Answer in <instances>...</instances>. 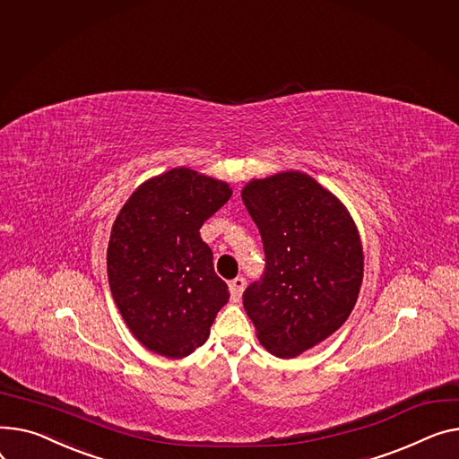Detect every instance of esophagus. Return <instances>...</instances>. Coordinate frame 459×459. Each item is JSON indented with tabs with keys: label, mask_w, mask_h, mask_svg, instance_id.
<instances>
[{
	"label": "esophagus",
	"mask_w": 459,
	"mask_h": 459,
	"mask_svg": "<svg viewBox=\"0 0 459 459\" xmlns=\"http://www.w3.org/2000/svg\"><path fill=\"white\" fill-rule=\"evenodd\" d=\"M246 286H247V282H246V279H243V277H236L234 281H230V282H229L230 297H232V300H234V302H236V300H239V297H241L243 290H246Z\"/></svg>",
	"instance_id": "obj_1"
}]
</instances>
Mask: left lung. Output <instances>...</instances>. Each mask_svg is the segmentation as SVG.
Returning <instances> with one entry per match:
<instances>
[{
  "label": "left lung",
  "mask_w": 459,
  "mask_h": 459,
  "mask_svg": "<svg viewBox=\"0 0 459 459\" xmlns=\"http://www.w3.org/2000/svg\"><path fill=\"white\" fill-rule=\"evenodd\" d=\"M241 199L265 253V271L243 291V307L271 354L295 358L354 308L363 279L358 229L343 203L300 171L255 178Z\"/></svg>",
  "instance_id": "8db88e82"
}]
</instances>
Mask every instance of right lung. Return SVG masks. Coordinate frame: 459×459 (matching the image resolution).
I'll list each match as a JSON object with an SVG mask.
<instances>
[{
    "instance_id": "add662e5",
    "label": "right lung",
    "mask_w": 459,
    "mask_h": 459,
    "mask_svg": "<svg viewBox=\"0 0 459 459\" xmlns=\"http://www.w3.org/2000/svg\"><path fill=\"white\" fill-rule=\"evenodd\" d=\"M232 195L227 182L188 168L145 180L112 225L107 273L134 338L166 358L201 347L230 293L199 229Z\"/></svg>"
}]
</instances>
